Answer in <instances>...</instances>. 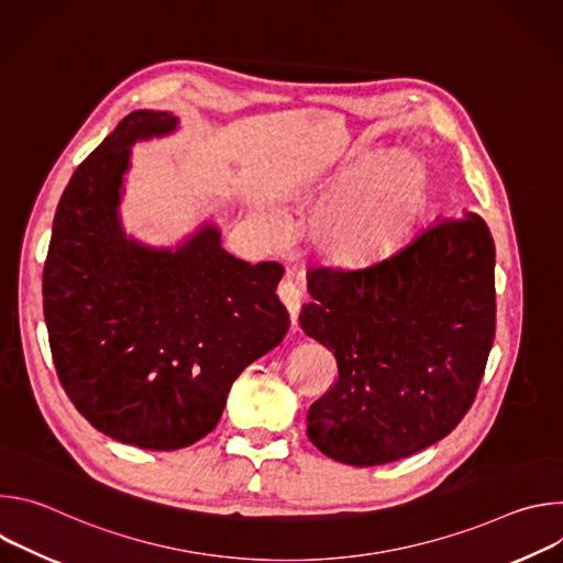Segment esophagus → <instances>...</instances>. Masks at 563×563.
<instances>
[{"label":"esophagus","mask_w":563,"mask_h":563,"mask_svg":"<svg viewBox=\"0 0 563 563\" xmlns=\"http://www.w3.org/2000/svg\"><path fill=\"white\" fill-rule=\"evenodd\" d=\"M276 294H278L280 302L287 307V311L291 316V325H296V316H298V309H300V302H302V291L291 280H283L278 285Z\"/></svg>","instance_id":"1"}]
</instances>
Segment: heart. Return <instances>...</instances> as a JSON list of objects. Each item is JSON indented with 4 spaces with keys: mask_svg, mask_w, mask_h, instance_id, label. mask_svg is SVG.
Listing matches in <instances>:
<instances>
[{
    "mask_svg": "<svg viewBox=\"0 0 563 563\" xmlns=\"http://www.w3.org/2000/svg\"><path fill=\"white\" fill-rule=\"evenodd\" d=\"M430 194L421 155L406 148L385 153L320 202L307 227L309 245L330 267H374L415 238ZM261 227L272 243L280 240L283 227L274 216H263Z\"/></svg>",
    "mask_w": 563,
    "mask_h": 563,
    "instance_id": "1",
    "label": "heart"
}]
</instances>
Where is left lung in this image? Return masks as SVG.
Listing matches in <instances>:
<instances>
[{
  "mask_svg": "<svg viewBox=\"0 0 563 563\" xmlns=\"http://www.w3.org/2000/svg\"><path fill=\"white\" fill-rule=\"evenodd\" d=\"M298 323L339 378L307 412L334 461L383 465L448 437L472 408L495 341V240L448 218L365 269H313Z\"/></svg>",
  "mask_w": 563,
  "mask_h": 563,
  "instance_id": "8db88e82",
  "label": "left lung"
}]
</instances>
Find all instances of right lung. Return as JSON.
<instances>
[{
    "mask_svg": "<svg viewBox=\"0 0 563 563\" xmlns=\"http://www.w3.org/2000/svg\"><path fill=\"white\" fill-rule=\"evenodd\" d=\"M176 124L165 111H133L75 169L42 276L48 345L70 404L102 434L144 450L207 437L240 372L289 328L276 296L280 263L235 261L213 227L178 252L122 233L129 146Z\"/></svg>",
    "mask_w": 563,
    "mask_h": 563,
    "instance_id": "add662e5",
    "label": "right lung"
}]
</instances>
